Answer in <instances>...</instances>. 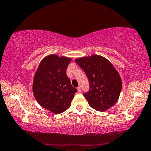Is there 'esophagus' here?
Returning a JSON list of instances; mask_svg holds the SVG:
<instances>
[{
    "label": "esophagus",
    "instance_id": "obj_1",
    "mask_svg": "<svg viewBox=\"0 0 151 151\" xmlns=\"http://www.w3.org/2000/svg\"><path fill=\"white\" fill-rule=\"evenodd\" d=\"M78 92H80V93L81 92V87H78Z\"/></svg>",
    "mask_w": 151,
    "mask_h": 151
}]
</instances>
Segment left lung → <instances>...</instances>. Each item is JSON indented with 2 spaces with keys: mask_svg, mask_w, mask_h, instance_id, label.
<instances>
[{
  "mask_svg": "<svg viewBox=\"0 0 151 151\" xmlns=\"http://www.w3.org/2000/svg\"><path fill=\"white\" fill-rule=\"evenodd\" d=\"M84 71L90 90L83 93L89 105L93 109L104 112L115 104L122 89V81L118 71L108 59L93 55L76 59Z\"/></svg>",
  "mask_w": 151,
  "mask_h": 151,
  "instance_id": "left-lung-1",
  "label": "left lung"
}]
</instances>
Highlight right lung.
Instances as JSON below:
<instances>
[{"mask_svg": "<svg viewBox=\"0 0 151 151\" xmlns=\"http://www.w3.org/2000/svg\"><path fill=\"white\" fill-rule=\"evenodd\" d=\"M71 59L57 55L41 61L35 75L33 92L42 107L54 114L62 113L71 106L77 89L71 84L66 74Z\"/></svg>", "mask_w": 151, "mask_h": 151, "instance_id": "obj_1", "label": "right lung"}]
</instances>
